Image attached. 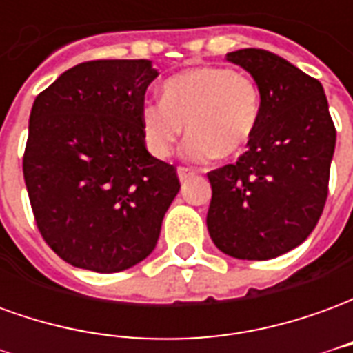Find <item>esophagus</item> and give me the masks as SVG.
I'll return each instance as SVG.
<instances>
[{
    "mask_svg": "<svg viewBox=\"0 0 353 353\" xmlns=\"http://www.w3.org/2000/svg\"><path fill=\"white\" fill-rule=\"evenodd\" d=\"M192 176H194V172H192V170L185 168V166H179V168H177V177H179V181H181V183L187 181V179Z\"/></svg>",
    "mask_w": 353,
    "mask_h": 353,
    "instance_id": "obj_1",
    "label": "esophagus"
}]
</instances>
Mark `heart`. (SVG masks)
I'll list each match as a JSON object with an SVG mask.
<instances>
[{
  "instance_id": "b5f03b06",
  "label": "heart",
  "mask_w": 353,
  "mask_h": 353,
  "mask_svg": "<svg viewBox=\"0 0 353 353\" xmlns=\"http://www.w3.org/2000/svg\"><path fill=\"white\" fill-rule=\"evenodd\" d=\"M261 94L255 81L229 68L204 65L164 81L161 101L141 108V130L147 149L166 159L183 134V154L192 162L212 157L232 159L244 153L257 130Z\"/></svg>"
}]
</instances>
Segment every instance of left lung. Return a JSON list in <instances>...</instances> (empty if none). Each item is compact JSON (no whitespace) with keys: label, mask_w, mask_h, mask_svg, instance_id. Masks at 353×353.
<instances>
[{"label":"left lung","mask_w":353,"mask_h":353,"mask_svg":"<svg viewBox=\"0 0 353 353\" xmlns=\"http://www.w3.org/2000/svg\"><path fill=\"white\" fill-rule=\"evenodd\" d=\"M227 60L257 83L261 115L250 149L208 174V230L230 257L274 259L318 225L336 130L318 79L263 49L234 50Z\"/></svg>","instance_id":"left-lung-1"}]
</instances>
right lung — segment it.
<instances>
[{
  "instance_id": "1",
  "label": "right lung",
  "mask_w": 353,
  "mask_h": 353,
  "mask_svg": "<svg viewBox=\"0 0 353 353\" xmlns=\"http://www.w3.org/2000/svg\"><path fill=\"white\" fill-rule=\"evenodd\" d=\"M151 60L73 65L32 105L22 159L43 240L60 259L111 274L153 252L179 192L176 168L147 151L141 108Z\"/></svg>"
}]
</instances>
